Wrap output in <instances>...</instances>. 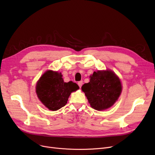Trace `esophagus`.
<instances>
[{"label": "esophagus", "mask_w": 155, "mask_h": 155, "mask_svg": "<svg viewBox=\"0 0 155 155\" xmlns=\"http://www.w3.org/2000/svg\"><path fill=\"white\" fill-rule=\"evenodd\" d=\"M82 84H83V81H80V82H78V86H79L80 88L81 87H82Z\"/></svg>", "instance_id": "esophagus-1"}]
</instances>
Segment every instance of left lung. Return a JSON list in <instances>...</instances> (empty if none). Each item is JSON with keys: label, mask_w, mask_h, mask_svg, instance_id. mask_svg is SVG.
Returning a JSON list of instances; mask_svg holds the SVG:
<instances>
[{"label": "left lung", "mask_w": 155, "mask_h": 155, "mask_svg": "<svg viewBox=\"0 0 155 155\" xmlns=\"http://www.w3.org/2000/svg\"><path fill=\"white\" fill-rule=\"evenodd\" d=\"M90 82L82 87L91 107L97 110L110 107L122 91L120 81L110 70L94 71Z\"/></svg>", "instance_id": "1"}]
</instances>
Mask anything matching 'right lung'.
<instances>
[{
  "label": "right lung",
  "mask_w": 155,
  "mask_h": 155,
  "mask_svg": "<svg viewBox=\"0 0 155 155\" xmlns=\"http://www.w3.org/2000/svg\"><path fill=\"white\" fill-rule=\"evenodd\" d=\"M79 88L71 81L64 82L61 73L47 71L36 84V94L45 106L51 110H57L64 107L72 92Z\"/></svg>",
  "instance_id": "right-lung-1"
}]
</instances>
